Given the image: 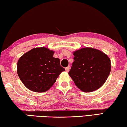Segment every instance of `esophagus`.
<instances>
[{
    "mask_svg": "<svg viewBox=\"0 0 127 127\" xmlns=\"http://www.w3.org/2000/svg\"><path fill=\"white\" fill-rule=\"evenodd\" d=\"M69 69H70V67H69V66H68L67 67L65 68L66 72H68V71H69Z\"/></svg>",
    "mask_w": 127,
    "mask_h": 127,
    "instance_id": "34e87169",
    "label": "esophagus"
}]
</instances>
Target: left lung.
Wrapping results in <instances>:
<instances>
[{"label": "left lung", "mask_w": 127, "mask_h": 127, "mask_svg": "<svg viewBox=\"0 0 127 127\" xmlns=\"http://www.w3.org/2000/svg\"><path fill=\"white\" fill-rule=\"evenodd\" d=\"M73 53L74 62L68 74L75 85L84 92H94L100 88L111 70L109 58L92 48H82Z\"/></svg>", "instance_id": "left-lung-1"}]
</instances>
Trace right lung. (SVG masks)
Listing matches in <instances>:
<instances>
[{
	"label": "right lung",
	"mask_w": 127,
	"mask_h": 127,
	"mask_svg": "<svg viewBox=\"0 0 127 127\" xmlns=\"http://www.w3.org/2000/svg\"><path fill=\"white\" fill-rule=\"evenodd\" d=\"M54 51L45 47L33 48L19 58L17 74L24 85L35 92L47 91L65 69L60 59L53 57Z\"/></svg>",
	"instance_id": "obj_1"
}]
</instances>
